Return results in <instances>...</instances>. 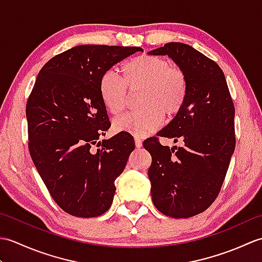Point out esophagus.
I'll return each mask as SVG.
<instances>
[{
	"mask_svg": "<svg viewBox=\"0 0 262 262\" xmlns=\"http://www.w3.org/2000/svg\"><path fill=\"white\" fill-rule=\"evenodd\" d=\"M135 146L136 147H138V148H140V147H142V145H143V143H142V140H141V138L140 137H135Z\"/></svg>",
	"mask_w": 262,
	"mask_h": 262,
	"instance_id": "1",
	"label": "esophagus"
}]
</instances>
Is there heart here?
<instances>
[{
	"mask_svg": "<svg viewBox=\"0 0 262 262\" xmlns=\"http://www.w3.org/2000/svg\"><path fill=\"white\" fill-rule=\"evenodd\" d=\"M122 80L105 72L99 82L102 103L111 115L125 110L129 93L141 92L140 110L121 116L114 121L116 132L145 136L155 132L166 119H173L183 109L188 97V79L182 69L169 60L152 55H140L120 66Z\"/></svg>",
	"mask_w": 262,
	"mask_h": 262,
	"instance_id": "heart-1",
	"label": "heart"
}]
</instances>
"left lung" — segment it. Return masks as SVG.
I'll list each match as a JSON object with an SVG mask.
<instances>
[{
    "mask_svg": "<svg viewBox=\"0 0 262 262\" xmlns=\"http://www.w3.org/2000/svg\"><path fill=\"white\" fill-rule=\"evenodd\" d=\"M149 54L168 55L188 79L183 109L158 134L181 146H163L157 136L143 143L152 157L154 206L166 216L188 219L207 209L223 186L235 148L234 104L223 71L191 46L168 42Z\"/></svg>",
    "mask_w": 262,
    "mask_h": 262,
    "instance_id": "obj_1",
    "label": "left lung"
}]
</instances>
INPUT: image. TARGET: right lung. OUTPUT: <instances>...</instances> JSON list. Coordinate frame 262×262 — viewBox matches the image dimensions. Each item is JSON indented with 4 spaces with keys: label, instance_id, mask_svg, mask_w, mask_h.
Masks as SVG:
<instances>
[{
    "label": "right lung",
    "instance_id": "1",
    "mask_svg": "<svg viewBox=\"0 0 262 262\" xmlns=\"http://www.w3.org/2000/svg\"><path fill=\"white\" fill-rule=\"evenodd\" d=\"M141 47L81 45L51 58L28 98V147L39 176L60 208L76 217L105 213L115 180L134 151L120 132L98 142L109 129L99 92L101 76Z\"/></svg>",
    "mask_w": 262,
    "mask_h": 262
}]
</instances>
